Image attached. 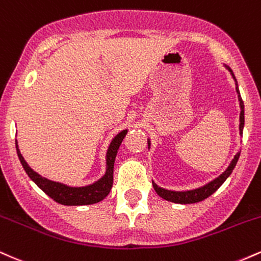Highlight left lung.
Instances as JSON below:
<instances>
[{
    "instance_id": "8db88e82",
    "label": "left lung",
    "mask_w": 261,
    "mask_h": 261,
    "mask_svg": "<svg viewBox=\"0 0 261 261\" xmlns=\"http://www.w3.org/2000/svg\"><path fill=\"white\" fill-rule=\"evenodd\" d=\"M227 68H228L230 74H232L233 79H234V81L237 82L233 71L230 70L229 67H227ZM236 86H237L236 91H237V93H238L239 106H241V115H239V121H241V124H239V130H241V135H242L243 134V127H244V104H243V100H242L241 93H239V88H238V85H237V83H236ZM148 146H149V142H148ZM239 154H241V152H238V153L234 155V158H233V161L230 162L228 168L224 170V172L220 176H218V178H216L215 180H212L211 182H208V184L203 185V187L199 188V189H194V190H189V191H172V190H166V189H162L160 187H157L153 181H152V184H153L155 193H157L158 195L162 197V199L167 200V201L175 202V203H195V202L202 201V200L207 199L208 196H211L212 194H214L215 191H216L224 181H226V179L230 175L232 170L234 169L237 162H238Z\"/></svg>"
}]
</instances>
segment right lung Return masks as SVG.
<instances>
[{"instance_id": "add662e5", "label": "right lung", "mask_w": 261, "mask_h": 261, "mask_svg": "<svg viewBox=\"0 0 261 261\" xmlns=\"http://www.w3.org/2000/svg\"><path fill=\"white\" fill-rule=\"evenodd\" d=\"M126 133L127 130H122L121 133H119L115 137H114L112 143H110L107 152V172L103 178H100L99 180L93 182L91 185H87V187L82 188H71L65 184H61V182L49 180V179L39 175L37 172H34V170L27 164L23 155L20 154L16 141L17 154L18 157H19L20 163H22L27 174L29 175V178H31L32 180L34 181L45 194H46V195L51 197L54 201L67 206L92 205V203L101 201V200L109 194V191L112 190L114 162H115L118 149L120 147L122 140H124Z\"/></svg>"}]
</instances>
